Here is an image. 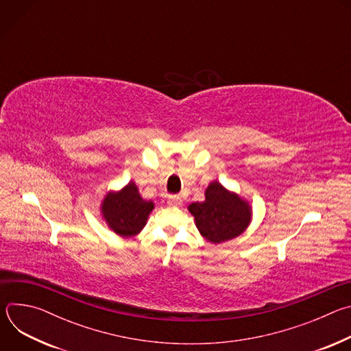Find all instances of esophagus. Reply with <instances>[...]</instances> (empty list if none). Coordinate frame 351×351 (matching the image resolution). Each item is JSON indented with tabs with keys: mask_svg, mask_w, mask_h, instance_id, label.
I'll list each match as a JSON object with an SVG mask.
<instances>
[{
	"mask_svg": "<svg viewBox=\"0 0 351 351\" xmlns=\"http://www.w3.org/2000/svg\"><path fill=\"white\" fill-rule=\"evenodd\" d=\"M183 203V199L179 195H169L168 197V204L172 207H180Z\"/></svg>",
	"mask_w": 351,
	"mask_h": 351,
	"instance_id": "34e87169",
	"label": "esophagus"
}]
</instances>
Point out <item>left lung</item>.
Segmentation results:
<instances>
[{"label": "left lung", "mask_w": 351, "mask_h": 351, "mask_svg": "<svg viewBox=\"0 0 351 351\" xmlns=\"http://www.w3.org/2000/svg\"><path fill=\"white\" fill-rule=\"evenodd\" d=\"M195 226L207 241L219 244L241 234L252 222L253 211L245 198L214 180L206 189V199L189 207Z\"/></svg>", "instance_id": "8db88e82"}]
</instances>
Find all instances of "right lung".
<instances>
[{
	"mask_svg": "<svg viewBox=\"0 0 351 351\" xmlns=\"http://www.w3.org/2000/svg\"><path fill=\"white\" fill-rule=\"evenodd\" d=\"M99 210L114 233L121 237H133L145 226L154 203L144 199L136 183L129 182L118 191H108Z\"/></svg>",
	"mask_w": 351,
	"mask_h": 351,
	"instance_id": "1",
	"label": "right lung"
}]
</instances>
